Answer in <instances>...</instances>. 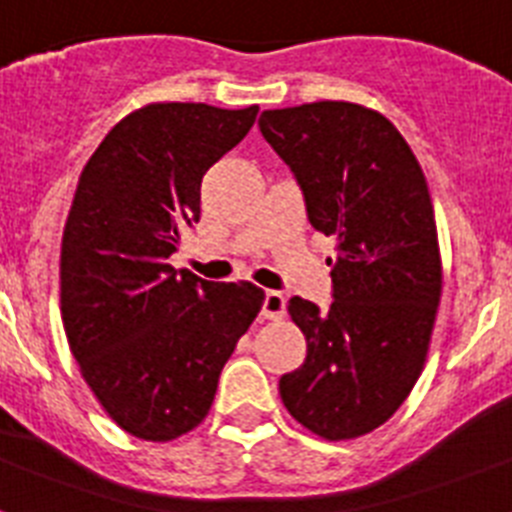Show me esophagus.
I'll return each mask as SVG.
<instances>
[{
  "label": "esophagus",
  "mask_w": 512,
  "mask_h": 512,
  "mask_svg": "<svg viewBox=\"0 0 512 512\" xmlns=\"http://www.w3.org/2000/svg\"><path fill=\"white\" fill-rule=\"evenodd\" d=\"M286 315V296L281 291H265L263 317L265 320H281Z\"/></svg>",
  "instance_id": "esophagus-1"
}]
</instances>
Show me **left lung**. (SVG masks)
I'll list each match as a JSON object with an SVG mask.
<instances>
[{"label":"left lung","mask_w":512,"mask_h":512,"mask_svg":"<svg viewBox=\"0 0 512 512\" xmlns=\"http://www.w3.org/2000/svg\"><path fill=\"white\" fill-rule=\"evenodd\" d=\"M294 174L309 223L336 236L333 302L294 296L307 359L278 382L283 406L325 440L388 422L419 380L442 291L435 210L401 132L346 101L273 109L257 122Z\"/></svg>","instance_id":"obj_1"}]
</instances>
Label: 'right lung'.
<instances>
[{
  "label": "right lung",
  "instance_id": "right-lung-1",
  "mask_svg": "<svg viewBox=\"0 0 512 512\" xmlns=\"http://www.w3.org/2000/svg\"><path fill=\"white\" fill-rule=\"evenodd\" d=\"M257 119V106L150 103L85 163L62 236V320L106 414L166 442L203 422L223 364L263 307L252 283L176 273L169 257L200 221L205 171Z\"/></svg>",
  "mask_w": 512,
  "mask_h": 512
}]
</instances>
